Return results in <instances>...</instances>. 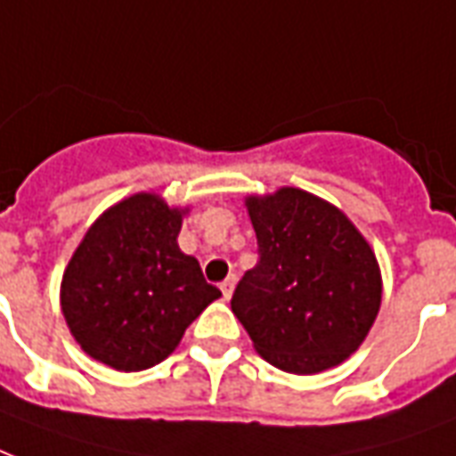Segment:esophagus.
<instances>
[{"label":"esophagus","mask_w":456,"mask_h":456,"mask_svg":"<svg viewBox=\"0 0 456 456\" xmlns=\"http://www.w3.org/2000/svg\"><path fill=\"white\" fill-rule=\"evenodd\" d=\"M234 284H236V277H234V274H229L227 280H224V282L220 284V289H222V297H224V298H229V297H232V291H234Z\"/></svg>","instance_id":"34e87169"}]
</instances>
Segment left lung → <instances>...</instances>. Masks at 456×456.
Returning <instances> with one entry per match:
<instances>
[{
	"label": "left lung",
	"mask_w": 456,
	"mask_h": 456,
	"mask_svg": "<svg viewBox=\"0 0 456 456\" xmlns=\"http://www.w3.org/2000/svg\"><path fill=\"white\" fill-rule=\"evenodd\" d=\"M258 263L232 297L256 352L280 370L339 366L373 328L382 280L373 248L346 215L308 191L246 198Z\"/></svg>",
	"instance_id": "8db88e82"
}]
</instances>
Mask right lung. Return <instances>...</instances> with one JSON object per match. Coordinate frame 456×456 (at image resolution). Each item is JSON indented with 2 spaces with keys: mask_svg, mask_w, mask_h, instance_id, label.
Listing matches in <instances>:
<instances>
[{
  "mask_svg": "<svg viewBox=\"0 0 456 456\" xmlns=\"http://www.w3.org/2000/svg\"><path fill=\"white\" fill-rule=\"evenodd\" d=\"M186 210L135 193L104 210L61 280V313L81 349L114 370L165 361L198 315L222 297L176 243Z\"/></svg>",
  "mask_w": 456,
  "mask_h": 456,
  "instance_id": "add662e5",
  "label": "right lung"
}]
</instances>
